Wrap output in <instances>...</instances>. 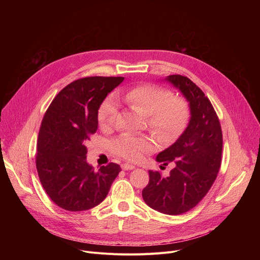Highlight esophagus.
Listing matches in <instances>:
<instances>
[{
    "label": "esophagus",
    "mask_w": 260,
    "mask_h": 260,
    "mask_svg": "<svg viewBox=\"0 0 260 260\" xmlns=\"http://www.w3.org/2000/svg\"><path fill=\"white\" fill-rule=\"evenodd\" d=\"M121 169L124 170V171H129V170L135 169V166L131 165V163H122V165H121Z\"/></svg>",
    "instance_id": "esophagus-1"
}]
</instances>
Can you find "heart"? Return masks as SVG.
<instances>
[{
	"label": "heart",
	"mask_w": 260,
	"mask_h": 260,
	"mask_svg": "<svg viewBox=\"0 0 260 260\" xmlns=\"http://www.w3.org/2000/svg\"><path fill=\"white\" fill-rule=\"evenodd\" d=\"M123 101L132 108L147 115L148 128L162 141H173L186 128L190 117L189 105L181 97H176L165 87L143 84L120 93ZM119 104L107 97L100 105L98 121L104 129L116 125L119 118ZM112 151L128 160H139L154 149L153 141L144 136L122 135L111 143Z\"/></svg>",
	"instance_id": "1"
}]
</instances>
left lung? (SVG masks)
Segmentation results:
<instances>
[{"mask_svg": "<svg viewBox=\"0 0 260 260\" xmlns=\"http://www.w3.org/2000/svg\"><path fill=\"white\" fill-rule=\"evenodd\" d=\"M167 81L189 102L188 125L174 144L158 154L163 166L174 162L168 177L149 171L142 197L149 208L168 215H180L195 208L212 187L221 165L222 132L219 119L204 92L181 75Z\"/></svg>", "mask_w": 260, "mask_h": 260, "instance_id": "1", "label": "left lung"}]
</instances>
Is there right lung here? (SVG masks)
I'll return each mask as SVG.
<instances>
[{
	"instance_id": "obj_1",
	"label": "right lung",
	"mask_w": 260,
	"mask_h": 260,
	"mask_svg": "<svg viewBox=\"0 0 260 260\" xmlns=\"http://www.w3.org/2000/svg\"><path fill=\"white\" fill-rule=\"evenodd\" d=\"M123 77H86L65 86L51 101L38 136L36 166L41 184L58 207L71 212L100 204L121 171L108 163L94 171L86 142L98 128V109Z\"/></svg>"
}]
</instances>
